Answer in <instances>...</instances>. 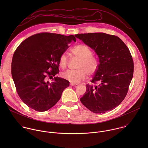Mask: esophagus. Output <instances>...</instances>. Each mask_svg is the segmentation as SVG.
<instances>
[{"mask_svg":"<svg viewBox=\"0 0 148 148\" xmlns=\"http://www.w3.org/2000/svg\"><path fill=\"white\" fill-rule=\"evenodd\" d=\"M77 84H73V83H70V85H72V86H75V85H77Z\"/></svg>","mask_w":148,"mask_h":148,"instance_id":"34e87169","label":"esophagus"}]
</instances>
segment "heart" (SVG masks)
<instances>
[{
	"label": "heart",
	"mask_w": 148,
	"mask_h": 148,
	"mask_svg": "<svg viewBox=\"0 0 148 148\" xmlns=\"http://www.w3.org/2000/svg\"><path fill=\"white\" fill-rule=\"evenodd\" d=\"M73 56L80 59L76 66V70H67L62 73L64 79L72 83L77 84L84 80L87 76L93 75L98 68L97 58L92 55L90 48L84 44H78L70 50ZM59 64L62 68H65L68 64V59L65 53L62 54L59 59Z\"/></svg>",
	"instance_id": "heart-1"
}]
</instances>
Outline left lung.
I'll return each instance as SVG.
<instances>
[{
  "instance_id": "left-lung-1",
  "label": "left lung",
  "mask_w": 148,
  "mask_h": 148,
  "mask_svg": "<svg viewBox=\"0 0 148 148\" xmlns=\"http://www.w3.org/2000/svg\"><path fill=\"white\" fill-rule=\"evenodd\" d=\"M75 36L95 51L99 61L82 103L96 113L113 110L126 97L133 77L134 64L129 48L115 35L99 32Z\"/></svg>"
}]
</instances>
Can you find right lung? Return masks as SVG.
<instances>
[{"mask_svg":"<svg viewBox=\"0 0 148 148\" xmlns=\"http://www.w3.org/2000/svg\"><path fill=\"white\" fill-rule=\"evenodd\" d=\"M73 35L42 32L21 43L12 60L11 73L16 92L28 107L44 112L60 100L69 82L55 77L59 73L60 56L69 47ZM53 79L49 83L47 80Z\"/></svg>","mask_w":148,"mask_h":148,"instance_id":"add662e5","label":"right lung"}]
</instances>
